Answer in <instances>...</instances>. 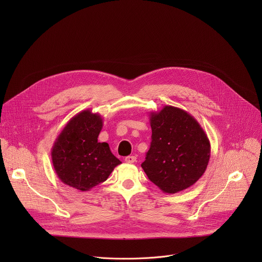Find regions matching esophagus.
I'll return each instance as SVG.
<instances>
[{
    "mask_svg": "<svg viewBox=\"0 0 262 262\" xmlns=\"http://www.w3.org/2000/svg\"><path fill=\"white\" fill-rule=\"evenodd\" d=\"M137 161V158L136 157H134V156H128V157H126L125 158V162L126 163H135Z\"/></svg>",
    "mask_w": 262,
    "mask_h": 262,
    "instance_id": "obj_1",
    "label": "esophagus"
}]
</instances>
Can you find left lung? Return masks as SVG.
I'll use <instances>...</instances> for the list:
<instances>
[{
	"label": "left lung",
	"mask_w": 262,
	"mask_h": 262,
	"mask_svg": "<svg viewBox=\"0 0 262 262\" xmlns=\"http://www.w3.org/2000/svg\"><path fill=\"white\" fill-rule=\"evenodd\" d=\"M152 129L150 148L142 168L148 178L167 194L193 185L205 172L210 143L199 122L188 112L165 105L149 113Z\"/></svg>",
	"instance_id": "obj_1"
}]
</instances>
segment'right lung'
<instances>
[{
	"mask_svg": "<svg viewBox=\"0 0 262 262\" xmlns=\"http://www.w3.org/2000/svg\"><path fill=\"white\" fill-rule=\"evenodd\" d=\"M101 128L102 117L85 110L73 116L57 137L51 155L54 169L63 183L87 192L106 180L121 164L107 143L97 142Z\"/></svg>",
	"mask_w": 262,
	"mask_h": 262,
	"instance_id": "obj_1",
	"label": "right lung"
}]
</instances>
